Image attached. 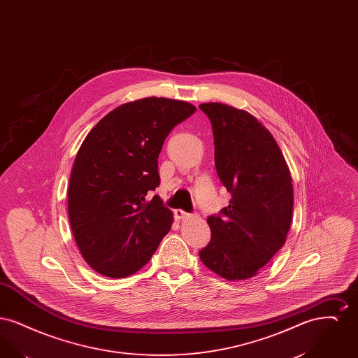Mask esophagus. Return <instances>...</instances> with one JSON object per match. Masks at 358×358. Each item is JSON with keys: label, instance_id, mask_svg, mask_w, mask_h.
<instances>
[{"label": "esophagus", "instance_id": "esophagus-1", "mask_svg": "<svg viewBox=\"0 0 358 358\" xmlns=\"http://www.w3.org/2000/svg\"><path fill=\"white\" fill-rule=\"evenodd\" d=\"M174 216H176V219L180 220V219H187L190 215L185 212V210H182V209H176L174 210Z\"/></svg>", "mask_w": 358, "mask_h": 358}]
</instances>
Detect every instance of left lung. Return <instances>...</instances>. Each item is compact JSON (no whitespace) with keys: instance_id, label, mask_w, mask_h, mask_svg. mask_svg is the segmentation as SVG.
Returning a JSON list of instances; mask_svg holds the SVG:
<instances>
[{"instance_id":"left-lung-1","label":"left lung","mask_w":358,"mask_h":358,"mask_svg":"<svg viewBox=\"0 0 358 358\" xmlns=\"http://www.w3.org/2000/svg\"><path fill=\"white\" fill-rule=\"evenodd\" d=\"M212 123L217 176L232 199L208 217L212 238L200 251L205 266L227 280L259 273L283 247L292 217L289 166L271 133L244 110L199 106Z\"/></svg>"}]
</instances>
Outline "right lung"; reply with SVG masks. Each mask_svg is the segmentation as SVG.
<instances>
[{
  "label": "right lung",
  "mask_w": 358,
  "mask_h": 358,
  "mask_svg": "<svg viewBox=\"0 0 358 358\" xmlns=\"http://www.w3.org/2000/svg\"><path fill=\"white\" fill-rule=\"evenodd\" d=\"M196 111L190 103L143 98L124 103L85 136L71 171L69 216L85 262L108 278L139 271L171 231L158 196V155L171 130Z\"/></svg>",
  "instance_id": "1"
}]
</instances>
